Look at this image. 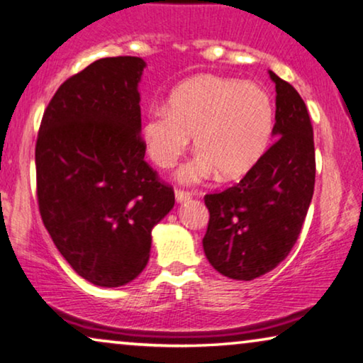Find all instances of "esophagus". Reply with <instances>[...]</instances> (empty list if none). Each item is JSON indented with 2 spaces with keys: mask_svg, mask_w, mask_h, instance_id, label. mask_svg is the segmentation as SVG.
Returning <instances> with one entry per match:
<instances>
[{
  "mask_svg": "<svg viewBox=\"0 0 363 363\" xmlns=\"http://www.w3.org/2000/svg\"><path fill=\"white\" fill-rule=\"evenodd\" d=\"M192 194L189 191H184V189H176V201L177 202H182V201H187V199H191Z\"/></svg>",
  "mask_w": 363,
  "mask_h": 363,
  "instance_id": "obj_1",
  "label": "esophagus"
}]
</instances>
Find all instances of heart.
<instances>
[{"instance_id": "heart-1", "label": "heart", "mask_w": 363, "mask_h": 363, "mask_svg": "<svg viewBox=\"0 0 363 363\" xmlns=\"http://www.w3.org/2000/svg\"><path fill=\"white\" fill-rule=\"evenodd\" d=\"M274 128L273 99L259 85L199 75L184 82L167 106L156 105L143 123V141L152 161L171 167L196 136L197 161L182 171L184 181L217 172L222 179L247 176L268 150Z\"/></svg>"}]
</instances>
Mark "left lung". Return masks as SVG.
Masks as SVG:
<instances>
[{
    "instance_id": "1",
    "label": "left lung",
    "mask_w": 363,
    "mask_h": 363,
    "mask_svg": "<svg viewBox=\"0 0 363 363\" xmlns=\"http://www.w3.org/2000/svg\"><path fill=\"white\" fill-rule=\"evenodd\" d=\"M269 77L277 84V140L238 184L203 197L211 213L202 240L208 263L243 281L272 272L288 257L314 194L309 111L293 85L273 72Z\"/></svg>"
}]
</instances>
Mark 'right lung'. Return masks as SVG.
<instances>
[{
    "instance_id": "add662e5",
    "label": "right lung",
    "mask_w": 363,
    "mask_h": 363,
    "mask_svg": "<svg viewBox=\"0 0 363 363\" xmlns=\"http://www.w3.org/2000/svg\"><path fill=\"white\" fill-rule=\"evenodd\" d=\"M145 60L105 57L59 86L35 141L44 227L86 281L116 288L150 259L151 230L174 189L145 161L138 82Z\"/></svg>"
}]
</instances>
